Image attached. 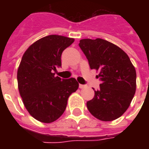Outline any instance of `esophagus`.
I'll use <instances>...</instances> for the list:
<instances>
[{"instance_id":"34e87169","label":"esophagus","mask_w":149,"mask_h":149,"mask_svg":"<svg viewBox=\"0 0 149 149\" xmlns=\"http://www.w3.org/2000/svg\"><path fill=\"white\" fill-rule=\"evenodd\" d=\"M86 85H84V84H79V87L80 89H84V88H86Z\"/></svg>"}]
</instances>
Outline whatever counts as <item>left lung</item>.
Segmentation results:
<instances>
[{
    "label": "left lung",
    "mask_w": 149,
    "mask_h": 149,
    "mask_svg": "<svg viewBox=\"0 0 149 149\" xmlns=\"http://www.w3.org/2000/svg\"><path fill=\"white\" fill-rule=\"evenodd\" d=\"M79 46L91 70H99L100 89L86 103L93 116L111 121L127 111L136 91V71L121 49L101 38L81 39ZM94 90V89H93Z\"/></svg>",
    "instance_id": "8db88e82"
}]
</instances>
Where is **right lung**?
Here are the masks:
<instances>
[{
    "label": "right lung",
    "mask_w": 149,
    "mask_h": 149,
    "mask_svg": "<svg viewBox=\"0 0 149 149\" xmlns=\"http://www.w3.org/2000/svg\"><path fill=\"white\" fill-rule=\"evenodd\" d=\"M74 39L51 35L33 43L25 51L17 70V84L27 111L36 120L51 123L65 111L70 94L79 87L74 78L55 77L61 56Z\"/></svg>",
    "instance_id": "right-lung-1"
}]
</instances>
